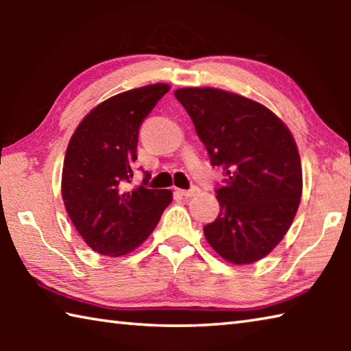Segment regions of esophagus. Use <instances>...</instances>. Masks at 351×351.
<instances>
[{
	"instance_id": "obj_1",
	"label": "esophagus",
	"mask_w": 351,
	"mask_h": 351,
	"mask_svg": "<svg viewBox=\"0 0 351 351\" xmlns=\"http://www.w3.org/2000/svg\"><path fill=\"white\" fill-rule=\"evenodd\" d=\"M198 192H199V189H198V187H192V189H189V190L176 189V193H178V195H181V197H184V198H190V197H195V195H197Z\"/></svg>"
}]
</instances>
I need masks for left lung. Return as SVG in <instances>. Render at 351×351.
Here are the masks:
<instances>
[{"label":"left lung","instance_id":"left-lung-1","mask_svg":"<svg viewBox=\"0 0 351 351\" xmlns=\"http://www.w3.org/2000/svg\"><path fill=\"white\" fill-rule=\"evenodd\" d=\"M175 97L192 117L210 164L223 169L219 213L204 226L209 245L234 265L268 255L295 217L302 165L288 127L265 105L217 88H181Z\"/></svg>","mask_w":351,"mask_h":351}]
</instances>
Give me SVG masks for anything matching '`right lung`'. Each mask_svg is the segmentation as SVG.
I'll use <instances>...</instances> for the list:
<instances>
[{"mask_svg": "<svg viewBox=\"0 0 351 351\" xmlns=\"http://www.w3.org/2000/svg\"><path fill=\"white\" fill-rule=\"evenodd\" d=\"M169 90L165 83H154L106 99L88 112L69 141L62 197L77 232L99 254L132 252L171 203L170 190L128 189L141 123Z\"/></svg>", "mask_w": 351, "mask_h": 351, "instance_id": "obj_1", "label": "right lung"}]
</instances>
